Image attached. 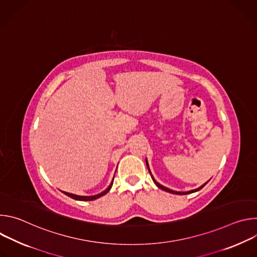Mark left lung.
Returning <instances> with one entry per match:
<instances>
[{"label":"left lung","mask_w":257,"mask_h":257,"mask_svg":"<svg viewBox=\"0 0 257 257\" xmlns=\"http://www.w3.org/2000/svg\"><path fill=\"white\" fill-rule=\"evenodd\" d=\"M145 163H146V167H148V169H149V172H150V174H151V176H152V179H153V181L155 182V184L160 188V189H162V190H164V191H167V192H170V193H173V194H179V195H185V194H189V193H193V192H196V191H198V190H200L201 188H203L204 186H205V184L206 183L208 182H206V183H204L203 185H201L200 187H198L197 189H194V190H190V191H186V192H180V191H175V190H172V189H169V188H167V187H165V186H163V185H161L159 182H157L156 181V179L154 178V176H153V174H152V172H151V169H150V166H149V163H148V160H145Z\"/></svg>","instance_id":"1"}]
</instances>
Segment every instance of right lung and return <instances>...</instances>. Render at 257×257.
<instances>
[{"mask_svg": "<svg viewBox=\"0 0 257 257\" xmlns=\"http://www.w3.org/2000/svg\"><path fill=\"white\" fill-rule=\"evenodd\" d=\"M113 182H114V178H113V180H112V182H111V184H109V186L104 190V191H102L101 193H99V194H96V195H92V196H80V195H76V194H72V193H69V192H65V191H63V193L64 194H66L67 196H69V197H71V198H73V199H76V200H80V201H90V200H94V199H96V198H99L100 196H103L104 194H106L109 190H111V188H112V186H113Z\"/></svg>", "mask_w": 257, "mask_h": 257, "instance_id": "1", "label": "right lung"}]
</instances>
